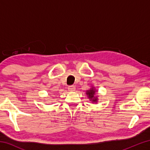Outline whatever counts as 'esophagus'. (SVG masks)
<instances>
[{
    "mask_svg": "<svg viewBox=\"0 0 150 150\" xmlns=\"http://www.w3.org/2000/svg\"><path fill=\"white\" fill-rule=\"evenodd\" d=\"M68 90H69V91H71V92L72 91H74L75 90V86H69V87H68Z\"/></svg>",
    "mask_w": 150,
    "mask_h": 150,
    "instance_id": "obj_1",
    "label": "esophagus"
}]
</instances>
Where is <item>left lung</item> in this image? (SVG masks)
<instances>
[{
	"label": "left lung",
	"instance_id": "left-lung-1",
	"mask_svg": "<svg viewBox=\"0 0 150 150\" xmlns=\"http://www.w3.org/2000/svg\"><path fill=\"white\" fill-rule=\"evenodd\" d=\"M97 92V91L95 90V87H91L89 90L86 91V94L88 96V99H90V101H92L93 103H97L98 97L97 96H95V93Z\"/></svg>",
	"mask_w": 150,
	"mask_h": 150
}]
</instances>
